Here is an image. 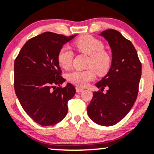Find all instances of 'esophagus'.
<instances>
[{
    "mask_svg": "<svg viewBox=\"0 0 154 154\" xmlns=\"http://www.w3.org/2000/svg\"><path fill=\"white\" fill-rule=\"evenodd\" d=\"M75 90H76V92H78V93H79V92H83V89H82V88H79V87H76V88H75Z\"/></svg>",
    "mask_w": 154,
    "mask_h": 154,
    "instance_id": "34e87169",
    "label": "esophagus"
}]
</instances>
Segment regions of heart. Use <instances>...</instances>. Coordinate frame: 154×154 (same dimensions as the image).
I'll use <instances>...</instances> for the list:
<instances>
[{
  "mask_svg": "<svg viewBox=\"0 0 154 154\" xmlns=\"http://www.w3.org/2000/svg\"><path fill=\"white\" fill-rule=\"evenodd\" d=\"M74 45L79 51L90 57L89 67L94 69L72 70L67 74V80L74 85L84 87L95 79V72L99 75H103L108 71L110 67V57L103 51V43L91 36H84L78 39ZM72 52L68 47H62L57 57L59 65L64 69H68L72 63Z\"/></svg>",
  "mask_w": 154,
  "mask_h": 154,
  "instance_id": "obj_1",
  "label": "heart"
}]
</instances>
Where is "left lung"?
<instances>
[{"label": "left lung", "mask_w": 154, "mask_h": 154, "mask_svg": "<svg viewBox=\"0 0 154 154\" xmlns=\"http://www.w3.org/2000/svg\"><path fill=\"white\" fill-rule=\"evenodd\" d=\"M98 35L109 45L112 62L106 75L95 84L100 91L93 92L87 114L95 123L111 126L126 116L136 101L142 64L133 44L119 31L107 29ZM105 87L108 90L103 94Z\"/></svg>", "instance_id": "left-lung-1"}]
</instances>
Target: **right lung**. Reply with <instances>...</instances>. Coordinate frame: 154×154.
Returning a JSON list of instances; mask_svg holds the SVG:
<instances>
[{
	"instance_id": "obj_1",
	"label": "right lung",
	"mask_w": 154,
	"mask_h": 154,
	"mask_svg": "<svg viewBox=\"0 0 154 154\" xmlns=\"http://www.w3.org/2000/svg\"><path fill=\"white\" fill-rule=\"evenodd\" d=\"M76 36L42 33L28 40L14 61L16 95L27 115L42 126L62 121L67 101L75 94L70 83L60 87L65 79L60 76L57 57L64 45Z\"/></svg>"
}]
</instances>
